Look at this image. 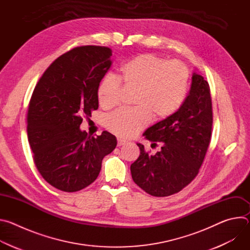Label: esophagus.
<instances>
[{"mask_svg": "<svg viewBox=\"0 0 250 250\" xmlns=\"http://www.w3.org/2000/svg\"><path fill=\"white\" fill-rule=\"evenodd\" d=\"M126 144V141L124 140V139H121V138H118V146H125Z\"/></svg>", "mask_w": 250, "mask_h": 250, "instance_id": "1", "label": "esophagus"}]
</instances>
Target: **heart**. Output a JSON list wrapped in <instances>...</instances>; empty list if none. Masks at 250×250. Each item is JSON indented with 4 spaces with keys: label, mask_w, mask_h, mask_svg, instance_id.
Masks as SVG:
<instances>
[{
    "label": "heart",
    "mask_w": 250,
    "mask_h": 250,
    "mask_svg": "<svg viewBox=\"0 0 250 250\" xmlns=\"http://www.w3.org/2000/svg\"><path fill=\"white\" fill-rule=\"evenodd\" d=\"M119 80L134 90L132 110L121 109L105 118V125L121 137H131L146 127L152 117L165 120L174 115L184 103L189 87V71L180 61H166L152 54H139L119 70ZM120 84L112 76L99 84L97 96L104 109L118 102Z\"/></svg>",
    "instance_id": "obj_1"
}]
</instances>
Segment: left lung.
Wrapping results in <instances>:
<instances>
[{"label":"left lung","mask_w":250,"mask_h":250,"mask_svg":"<svg viewBox=\"0 0 250 250\" xmlns=\"http://www.w3.org/2000/svg\"><path fill=\"white\" fill-rule=\"evenodd\" d=\"M212 125L209 87L193 73L189 95L171 117L148 127L144 136L161 149L154 155L136 144L139 157L130 165L134 183L154 197L180 192L197 176L208 150Z\"/></svg>","instance_id":"8db88e82"}]
</instances>
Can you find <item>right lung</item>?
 I'll use <instances>...</instances> for the list:
<instances>
[{"label":"right lung","instance_id":"right-lung-1","mask_svg":"<svg viewBox=\"0 0 250 250\" xmlns=\"http://www.w3.org/2000/svg\"><path fill=\"white\" fill-rule=\"evenodd\" d=\"M112 50L81 46L58 57L32 93L27 136L33 160L44 180L64 192L92 184L103 158L117 146V137L103 131L90 136L80 129L83 116L99 106L97 90L112 65Z\"/></svg>","mask_w":250,"mask_h":250}]
</instances>
